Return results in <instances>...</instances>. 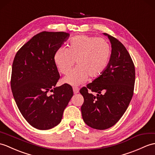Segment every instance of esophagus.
<instances>
[{
	"mask_svg": "<svg viewBox=\"0 0 155 155\" xmlns=\"http://www.w3.org/2000/svg\"><path fill=\"white\" fill-rule=\"evenodd\" d=\"M73 90L74 94H77V93L79 92V88L78 87H73Z\"/></svg>",
	"mask_w": 155,
	"mask_h": 155,
	"instance_id": "34e87169",
	"label": "esophagus"
}]
</instances>
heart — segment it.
<instances>
[{"label":"heart","mask_w":155,"mask_h":155,"mask_svg":"<svg viewBox=\"0 0 155 155\" xmlns=\"http://www.w3.org/2000/svg\"><path fill=\"white\" fill-rule=\"evenodd\" d=\"M111 50L103 38L86 35H77L71 39L68 48H59L54 61L60 73L66 74L75 63L78 65L64 78L67 84L77 86L87 79L100 76L110 63Z\"/></svg>","instance_id":"heart-1"}]
</instances>
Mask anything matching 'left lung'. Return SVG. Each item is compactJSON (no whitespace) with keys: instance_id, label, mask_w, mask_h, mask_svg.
Instances as JSON below:
<instances>
[{"instance_id":"8db88e82","label":"left lung","mask_w":155,"mask_h":155,"mask_svg":"<svg viewBox=\"0 0 155 155\" xmlns=\"http://www.w3.org/2000/svg\"><path fill=\"white\" fill-rule=\"evenodd\" d=\"M104 34L111 45L110 63L102 74L80 90L84 98L82 119L89 127L100 130L112 127L124 114L134 95L135 81V66L126 48L116 38ZM88 89L97 96L89 93Z\"/></svg>"}]
</instances>
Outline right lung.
<instances>
[{
	"mask_svg": "<svg viewBox=\"0 0 155 155\" xmlns=\"http://www.w3.org/2000/svg\"><path fill=\"white\" fill-rule=\"evenodd\" d=\"M69 35L42 31L21 47L14 59L10 81L14 98L25 120L40 130L60 123L73 96L69 84L55 87L60 76L54 56Z\"/></svg>",
	"mask_w": 155,
	"mask_h": 155,
	"instance_id": "1",
	"label": "right lung"
}]
</instances>
